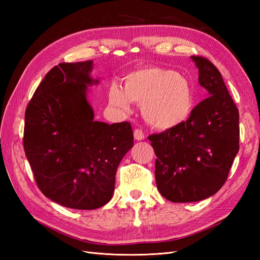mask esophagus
<instances>
[{
	"label": "esophagus",
	"instance_id": "34e87169",
	"mask_svg": "<svg viewBox=\"0 0 260 260\" xmlns=\"http://www.w3.org/2000/svg\"><path fill=\"white\" fill-rule=\"evenodd\" d=\"M133 135H135V139L137 141H141V140H144L145 139L144 132L141 130V129H136L135 132H133Z\"/></svg>",
	"mask_w": 260,
	"mask_h": 260
}]
</instances>
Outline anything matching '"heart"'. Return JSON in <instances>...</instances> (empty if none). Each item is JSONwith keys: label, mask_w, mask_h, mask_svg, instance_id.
I'll return each mask as SVG.
<instances>
[{"label": "heart", "mask_w": 260, "mask_h": 260, "mask_svg": "<svg viewBox=\"0 0 260 260\" xmlns=\"http://www.w3.org/2000/svg\"><path fill=\"white\" fill-rule=\"evenodd\" d=\"M109 103L123 113L131 111L130 102L142 105L148 124L159 130L175 128L184 122L193 107L191 86L183 76L174 70L147 67L132 72L123 86L112 85Z\"/></svg>", "instance_id": "b5f03b06"}]
</instances>
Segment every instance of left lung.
<instances>
[{"instance_id": "obj_1", "label": "left lung", "mask_w": 260, "mask_h": 260, "mask_svg": "<svg viewBox=\"0 0 260 260\" xmlns=\"http://www.w3.org/2000/svg\"><path fill=\"white\" fill-rule=\"evenodd\" d=\"M208 98L188 119L152 135L157 188L172 203L203 201L224 184L239 152V111L222 76L207 58L191 56Z\"/></svg>"}]
</instances>
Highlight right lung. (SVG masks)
Returning <instances> with one entry per match:
<instances>
[{
	"label": "right lung",
	"instance_id": "1",
	"mask_svg": "<svg viewBox=\"0 0 260 260\" xmlns=\"http://www.w3.org/2000/svg\"><path fill=\"white\" fill-rule=\"evenodd\" d=\"M93 61L61 62L46 74L25 114L23 148L40 191L59 205L92 210L111 201L118 165L133 146L127 121L94 120L86 93Z\"/></svg>",
	"mask_w": 260,
	"mask_h": 260
}]
</instances>
